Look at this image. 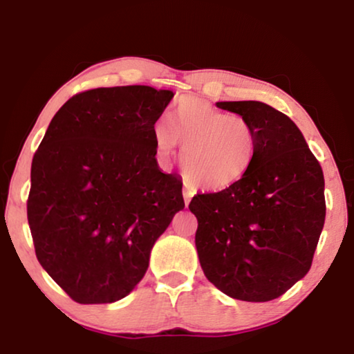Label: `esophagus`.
<instances>
[{"instance_id":"obj_1","label":"esophagus","mask_w":354,"mask_h":354,"mask_svg":"<svg viewBox=\"0 0 354 354\" xmlns=\"http://www.w3.org/2000/svg\"><path fill=\"white\" fill-rule=\"evenodd\" d=\"M192 196H193V192L190 190V188H185V190H183V200H185L187 206H188V203H190Z\"/></svg>"}]
</instances>
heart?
Returning a JSON list of instances; mask_svg holds the SVG:
<instances>
[{
	"mask_svg": "<svg viewBox=\"0 0 354 354\" xmlns=\"http://www.w3.org/2000/svg\"><path fill=\"white\" fill-rule=\"evenodd\" d=\"M154 145L162 158L182 148V171L195 187L219 192L246 176L256 154V130L248 119L216 109L205 100L183 96L166 124H156Z\"/></svg>",
	"mask_w": 354,
	"mask_h": 354,
	"instance_id": "heart-1",
	"label": "heart"
}]
</instances>
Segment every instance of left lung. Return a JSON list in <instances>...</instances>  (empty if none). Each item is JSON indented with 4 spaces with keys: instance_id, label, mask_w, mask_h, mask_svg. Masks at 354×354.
I'll return each instance as SVG.
<instances>
[{
    "instance_id": "8db88e82",
    "label": "left lung",
    "mask_w": 354,
    "mask_h": 354,
    "mask_svg": "<svg viewBox=\"0 0 354 354\" xmlns=\"http://www.w3.org/2000/svg\"><path fill=\"white\" fill-rule=\"evenodd\" d=\"M256 130L243 178L190 201L206 279L241 301H270L303 279L326 221L324 174L288 115L261 101H221Z\"/></svg>"
}]
</instances>
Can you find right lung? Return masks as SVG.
Instances as JSON below:
<instances>
[{
    "label": "right lung",
    "mask_w": 354,
    "mask_h": 354,
    "mask_svg": "<svg viewBox=\"0 0 354 354\" xmlns=\"http://www.w3.org/2000/svg\"><path fill=\"white\" fill-rule=\"evenodd\" d=\"M172 96L147 85L82 91L33 154L27 219L37 259L77 303L127 297L185 207L182 182L154 158V124Z\"/></svg>",
    "instance_id": "obj_1"
}]
</instances>
